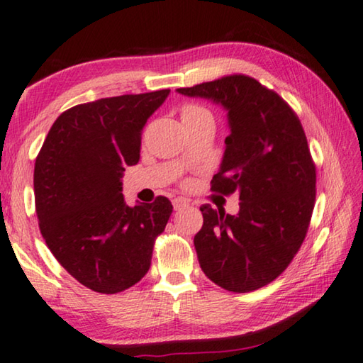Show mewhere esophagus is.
Segmentation results:
<instances>
[{
  "label": "esophagus",
  "instance_id": "1",
  "mask_svg": "<svg viewBox=\"0 0 363 363\" xmlns=\"http://www.w3.org/2000/svg\"><path fill=\"white\" fill-rule=\"evenodd\" d=\"M172 206H174L176 211H179L182 208H187L189 202H186V200H184V199H174V200H172Z\"/></svg>",
  "mask_w": 363,
  "mask_h": 363
}]
</instances>
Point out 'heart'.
Masks as SVG:
<instances>
[{"mask_svg": "<svg viewBox=\"0 0 363 363\" xmlns=\"http://www.w3.org/2000/svg\"><path fill=\"white\" fill-rule=\"evenodd\" d=\"M203 116H211V114H210L208 109H205L202 106H197V105H186L181 111V119L182 121L199 119V118H203Z\"/></svg>", "mask_w": 363, "mask_h": 363, "instance_id": "heart-1", "label": "heart"}]
</instances>
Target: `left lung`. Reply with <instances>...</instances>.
<instances>
[{
    "instance_id": "obj_1",
    "label": "left lung",
    "mask_w": 363,
    "mask_h": 363,
    "mask_svg": "<svg viewBox=\"0 0 363 363\" xmlns=\"http://www.w3.org/2000/svg\"><path fill=\"white\" fill-rule=\"evenodd\" d=\"M177 94L228 113L229 135L211 189L239 192V213L202 205L195 234L200 268L213 283L250 292L284 272L306 239L315 205V164L302 124L278 94L249 76H228Z\"/></svg>"
}]
</instances>
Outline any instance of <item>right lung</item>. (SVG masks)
<instances>
[{
  "label": "right lung",
  "instance_id": "1",
  "mask_svg": "<svg viewBox=\"0 0 363 363\" xmlns=\"http://www.w3.org/2000/svg\"><path fill=\"white\" fill-rule=\"evenodd\" d=\"M169 90L100 99L67 109L35 160L38 226L51 254L80 284L116 294L143 278L172 205H125L123 172L140 158V135Z\"/></svg>",
  "mask_w": 363,
  "mask_h": 363
}]
</instances>
